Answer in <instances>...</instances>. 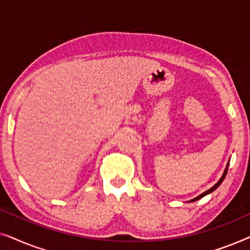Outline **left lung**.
Segmentation results:
<instances>
[{
	"mask_svg": "<svg viewBox=\"0 0 250 250\" xmlns=\"http://www.w3.org/2000/svg\"><path fill=\"white\" fill-rule=\"evenodd\" d=\"M228 168H229V163H228V165H227V167H225V169H224V173H223V175H222V177H221V179H220V180H218V182H217L216 184H215V186H214V187H211L209 190L205 191V192H204V193H201V194H200V196H198V197H196V198H194V199H192V200H190V203H192V201H197V200H199V199H201V198H203V197H205V196H207V194H209V193H211V192H213V191H215V190H216V189H217V188L221 186V183H222V182H223V181H224V179H225V176H227V173H228Z\"/></svg>",
	"mask_w": 250,
	"mask_h": 250,
	"instance_id": "left-lung-1",
	"label": "left lung"
}]
</instances>
